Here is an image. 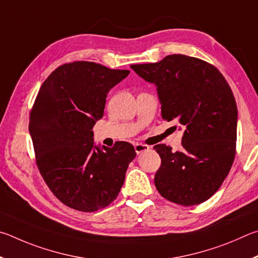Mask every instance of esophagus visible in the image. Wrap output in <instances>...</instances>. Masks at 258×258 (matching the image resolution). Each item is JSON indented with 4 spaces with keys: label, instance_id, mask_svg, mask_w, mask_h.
Listing matches in <instances>:
<instances>
[{
    "label": "esophagus",
    "instance_id": "1",
    "mask_svg": "<svg viewBox=\"0 0 258 258\" xmlns=\"http://www.w3.org/2000/svg\"><path fill=\"white\" fill-rule=\"evenodd\" d=\"M135 151H136L137 154H142L143 152L150 151V146L144 145V144H136V145H135Z\"/></svg>",
    "mask_w": 258,
    "mask_h": 258
}]
</instances>
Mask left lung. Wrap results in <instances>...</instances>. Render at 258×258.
I'll use <instances>...</instances> for the list:
<instances>
[{
	"mask_svg": "<svg viewBox=\"0 0 258 258\" xmlns=\"http://www.w3.org/2000/svg\"><path fill=\"white\" fill-rule=\"evenodd\" d=\"M132 69L156 86L162 117L183 129L181 151L154 146L162 160L156 189L179 205L207 201L227 178L236 155L238 110L227 80L214 66L182 54Z\"/></svg>",
	"mask_w": 258,
	"mask_h": 258,
	"instance_id": "obj_1",
	"label": "left lung"
}]
</instances>
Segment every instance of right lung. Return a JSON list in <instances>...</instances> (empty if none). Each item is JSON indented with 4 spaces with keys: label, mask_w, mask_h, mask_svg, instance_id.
<instances>
[{
    "label": "right lung",
    "mask_w": 258,
    "mask_h": 258,
    "mask_svg": "<svg viewBox=\"0 0 258 258\" xmlns=\"http://www.w3.org/2000/svg\"><path fill=\"white\" fill-rule=\"evenodd\" d=\"M129 74L95 62L67 63L37 94L29 117L36 163L48 188L71 209L95 212L111 204L136 157L129 143L95 145L92 130L108 92Z\"/></svg>",
    "instance_id": "obj_1"
}]
</instances>
